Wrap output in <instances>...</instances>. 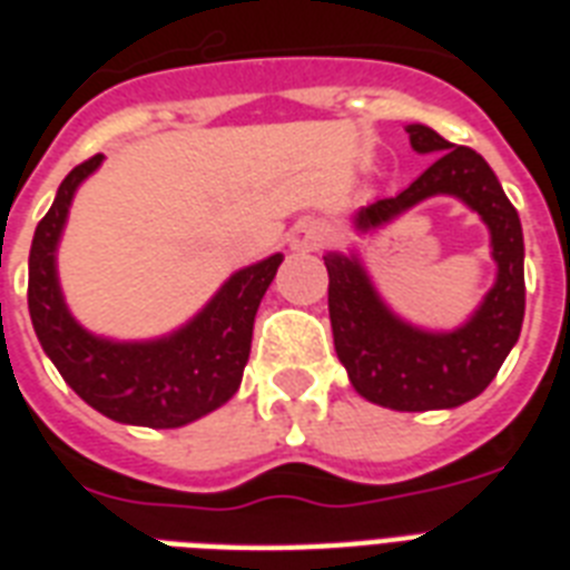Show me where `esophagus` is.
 Listing matches in <instances>:
<instances>
[{
  "label": "esophagus",
  "mask_w": 570,
  "mask_h": 570,
  "mask_svg": "<svg viewBox=\"0 0 570 570\" xmlns=\"http://www.w3.org/2000/svg\"><path fill=\"white\" fill-rule=\"evenodd\" d=\"M325 239H328V227H325V222H320V218H302V222L289 230V245L298 250L320 248Z\"/></svg>",
  "instance_id": "34e87169"
}]
</instances>
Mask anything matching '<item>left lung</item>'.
<instances>
[{
    "instance_id": "1",
    "label": "left lung",
    "mask_w": 570,
    "mask_h": 570,
    "mask_svg": "<svg viewBox=\"0 0 570 570\" xmlns=\"http://www.w3.org/2000/svg\"><path fill=\"white\" fill-rule=\"evenodd\" d=\"M416 154H438L396 197H381L355 213V230L370 233L429 197L450 195L485 222L497 281L473 316L455 331H425L390 311L355 250L325 254L334 348L352 387L390 411H438L476 399L494 381L521 337L523 230L491 165L470 147L450 145L432 127L407 124Z\"/></svg>"
}]
</instances>
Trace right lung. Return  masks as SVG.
Masks as SVG:
<instances>
[{
	"label": "right lung",
	"mask_w": 570,
	"mask_h": 570,
	"mask_svg": "<svg viewBox=\"0 0 570 570\" xmlns=\"http://www.w3.org/2000/svg\"><path fill=\"white\" fill-rule=\"evenodd\" d=\"M100 163L102 154H97L67 174L35 230L29 250L31 325L61 379L94 411L115 423L180 429L222 407L239 390L254 316L284 254L233 272L186 325L165 337H97L67 307L56 254L76 189Z\"/></svg>",
	"instance_id": "right-lung-1"
}]
</instances>
